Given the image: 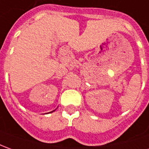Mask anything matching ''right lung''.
<instances>
[{
    "instance_id": "1",
    "label": "right lung",
    "mask_w": 149,
    "mask_h": 149,
    "mask_svg": "<svg viewBox=\"0 0 149 149\" xmlns=\"http://www.w3.org/2000/svg\"><path fill=\"white\" fill-rule=\"evenodd\" d=\"M53 111H54V110H53ZM53 111H52V112H53Z\"/></svg>"
}]
</instances>
